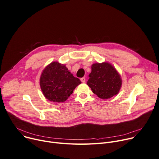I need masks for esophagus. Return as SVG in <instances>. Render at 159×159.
Here are the masks:
<instances>
[{
    "label": "esophagus",
    "mask_w": 159,
    "mask_h": 159,
    "mask_svg": "<svg viewBox=\"0 0 159 159\" xmlns=\"http://www.w3.org/2000/svg\"><path fill=\"white\" fill-rule=\"evenodd\" d=\"M80 80H81V82H82L84 83V82H85V77H82V78H81V79H80Z\"/></svg>",
    "instance_id": "esophagus-1"
}]
</instances>
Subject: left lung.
Segmentation results:
<instances>
[{"instance_id":"1","label":"left lung","mask_w":159,"mask_h":159,"mask_svg":"<svg viewBox=\"0 0 159 159\" xmlns=\"http://www.w3.org/2000/svg\"><path fill=\"white\" fill-rule=\"evenodd\" d=\"M89 77L87 84L101 99L113 97L118 94L121 88L120 75L109 63L93 64Z\"/></svg>"}]
</instances>
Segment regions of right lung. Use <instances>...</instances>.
Returning <instances> with one entry per match:
<instances>
[{"label":"right lung","instance_id":"1","mask_svg":"<svg viewBox=\"0 0 159 159\" xmlns=\"http://www.w3.org/2000/svg\"><path fill=\"white\" fill-rule=\"evenodd\" d=\"M81 83L73 76L66 66L57 61L48 65L40 77V89L43 94L51 102H64Z\"/></svg>","mask_w":159,"mask_h":159}]
</instances>
